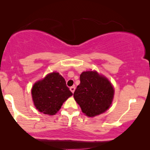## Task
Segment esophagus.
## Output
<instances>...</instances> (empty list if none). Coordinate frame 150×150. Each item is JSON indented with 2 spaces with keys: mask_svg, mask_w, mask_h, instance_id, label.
<instances>
[{
  "mask_svg": "<svg viewBox=\"0 0 150 150\" xmlns=\"http://www.w3.org/2000/svg\"><path fill=\"white\" fill-rule=\"evenodd\" d=\"M75 90V87H70V91H71V92H72L73 93H74Z\"/></svg>",
  "mask_w": 150,
  "mask_h": 150,
  "instance_id": "obj_1",
  "label": "esophagus"
}]
</instances>
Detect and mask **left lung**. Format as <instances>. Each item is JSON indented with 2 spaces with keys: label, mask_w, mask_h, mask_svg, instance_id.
I'll list each match as a JSON object with an SVG mask.
<instances>
[{
  "label": "left lung",
  "mask_w": 150,
  "mask_h": 150,
  "mask_svg": "<svg viewBox=\"0 0 150 150\" xmlns=\"http://www.w3.org/2000/svg\"><path fill=\"white\" fill-rule=\"evenodd\" d=\"M73 96L83 113L90 117L103 113L112 103L114 88L107 79L96 71L83 72Z\"/></svg>",
  "instance_id": "8db88e82"
}]
</instances>
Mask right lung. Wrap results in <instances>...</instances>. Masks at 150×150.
I'll list each match as a JSON object with an SVG mask.
<instances>
[{"mask_svg": "<svg viewBox=\"0 0 150 150\" xmlns=\"http://www.w3.org/2000/svg\"><path fill=\"white\" fill-rule=\"evenodd\" d=\"M72 95L64 79L55 72L35 83L32 89L35 107L41 112L49 115H55L63 103Z\"/></svg>", "mask_w": 150, "mask_h": 150, "instance_id": "obj_1", "label": "right lung"}]
</instances>
